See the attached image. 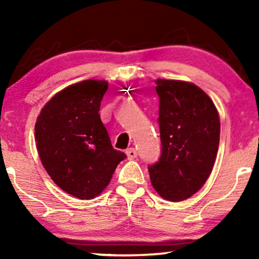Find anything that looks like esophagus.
<instances>
[{
	"label": "esophagus",
	"instance_id": "34e87169",
	"mask_svg": "<svg viewBox=\"0 0 259 259\" xmlns=\"http://www.w3.org/2000/svg\"><path fill=\"white\" fill-rule=\"evenodd\" d=\"M125 153H126L127 158H129V159H134V158H136V157H138V152H136L135 148H127Z\"/></svg>",
	"mask_w": 259,
	"mask_h": 259
}]
</instances>
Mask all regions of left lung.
<instances>
[{"mask_svg":"<svg viewBox=\"0 0 259 259\" xmlns=\"http://www.w3.org/2000/svg\"><path fill=\"white\" fill-rule=\"evenodd\" d=\"M156 84L162 153L148 171L160 197L179 202L196 194L209 177L221 121L213 101L198 86L165 79Z\"/></svg>","mask_w":259,"mask_h":259,"instance_id":"obj_1","label":"left lung"}]
</instances>
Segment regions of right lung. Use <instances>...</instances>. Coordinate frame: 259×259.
<instances>
[{
	"label": "right lung",
	"mask_w": 259,
	"mask_h": 259,
	"mask_svg": "<svg viewBox=\"0 0 259 259\" xmlns=\"http://www.w3.org/2000/svg\"><path fill=\"white\" fill-rule=\"evenodd\" d=\"M105 80H84L56 94L41 109L35 141L56 185L80 200L99 196L125 153L114 150L100 118Z\"/></svg>",
	"instance_id": "1"
}]
</instances>
